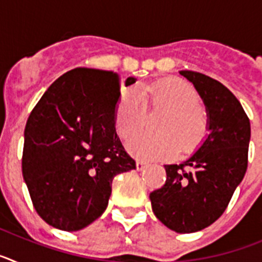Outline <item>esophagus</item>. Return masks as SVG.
<instances>
[{
  "instance_id": "1",
  "label": "esophagus",
  "mask_w": 262,
  "mask_h": 262,
  "mask_svg": "<svg viewBox=\"0 0 262 262\" xmlns=\"http://www.w3.org/2000/svg\"><path fill=\"white\" fill-rule=\"evenodd\" d=\"M147 166H148V164L144 163V161H140V160H138V161H136V169H138V170H143V169L147 168Z\"/></svg>"
}]
</instances>
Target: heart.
I'll list each match as a JSON object with an SVG mask.
<instances>
[{"label": "heart", "mask_w": 262, "mask_h": 262, "mask_svg": "<svg viewBox=\"0 0 262 262\" xmlns=\"http://www.w3.org/2000/svg\"><path fill=\"white\" fill-rule=\"evenodd\" d=\"M201 97L189 82L180 78L156 81L142 89H126L115 113L118 133L128 138L144 124L147 107L165 108L159 123L160 133H140L127 142L128 151L138 159L163 160L180 151H193L207 127Z\"/></svg>", "instance_id": "b5f03b06"}]
</instances>
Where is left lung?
Instances as JSON below:
<instances>
[{
	"label": "left lung",
	"instance_id": "8db88e82",
	"mask_svg": "<svg viewBox=\"0 0 262 262\" xmlns=\"http://www.w3.org/2000/svg\"><path fill=\"white\" fill-rule=\"evenodd\" d=\"M206 106L209 135L181 164L164 165L166 181L152 191L155 215L178 233L201 231L221 217L248 166L251 123L239 99L200 72L181 71Z\"/></svg>",
	"mask_w": 262,
	"mask_h": 262
}]
</instances>
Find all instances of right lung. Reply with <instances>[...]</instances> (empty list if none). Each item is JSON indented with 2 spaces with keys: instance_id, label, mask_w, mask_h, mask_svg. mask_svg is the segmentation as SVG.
<instances>
[{
  "instance_id": "add662e5",
  "label": "right lung",
  "mask_w": 262,
  "mask_h": 262,
  "mask_svg": "<svg viewBox=\"0 0 262 262\" xmlns=\"http://www.w3.org/2000/svg\"><path fill=\"white\" fill-rule=\"evenodd\" d=\"M136 78L128 77L126 86ZM120 77L75 68L32 108L25 128L22 173L39 216L62 231L93 223L107 207L117 174L136 168L115 131Z\"/></svg>"
}]
</instances>
